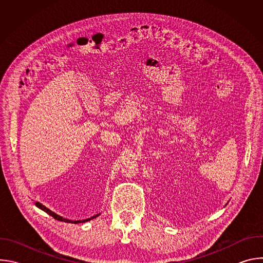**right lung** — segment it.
<instances>
[{
  "instance_id": "add662e5",
  "label": "right lung",
  "mask_w": 263,
  "mask_h": 263,
  "mask_svg": "<svg viewBox=\"0 0 263 263\" xmlns=\"http://www.w3.org/2000/svg\"><path fill=\"white\" fill-rule=\"evenodd\" d=\"M35 206H36L37 208L42 209L43 211L47 212L49 215L53 216V217H54L55 219H57V220H60V221H64V222H71V223H80V222H85V221H88V220H91V219L96 218L97 216H99V215L101 214V213H99V214H97V215H93V216H91V217H89V218H86V219H80V220H70V219L64 218V217H62V216H60V215L56 214L55 212H53L52 210H50L49 208H47L45 205H43V204H42V203H40V202H35Z\"/></svg>"
}]
</instances>
